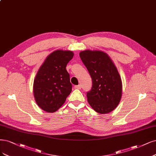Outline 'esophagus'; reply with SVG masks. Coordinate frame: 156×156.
Returning a JSON list of instances; mask_svg holds the SVG:
<instances>
[{"mask_svg":"<svg viewBox=\"0 0 156 156\" xmlns=\"http://www.w3.org/2000/svg\"><path fill=\"white\" fill-rule=\"evenodd\" d=\"M75 88H76V89H80L81 88V85L80 84H79V85H76V86H75Z\"/></svg>","mask_w":156,"mask_h":156,"instance_id":"esophagus-1","label":"esophagus"}]
</instances>
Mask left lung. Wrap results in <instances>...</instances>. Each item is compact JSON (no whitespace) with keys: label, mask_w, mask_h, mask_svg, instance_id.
<instances>
[{"label":"left lung","mask_w":156,"mask_h":156,"mask_svg":"<svg viewBox=\"0 0 156 156\" xmlns=\"http://www.w3.org/2000/svg\"><path fill=\"white\" fill-rule=\"evenodd\" d=\"M79 56L92 80L88 101L99 114H107L117 106L122 95V83L117 69L106 53L85 50Z\"/></svg>","instance_id":"left-lung-1"}]
</instances>
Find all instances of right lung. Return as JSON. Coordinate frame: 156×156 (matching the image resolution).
<instances>
[{"label": "right lung", "mask_w": 156, "mask_h": 156, "mask_svg": "<svg viewBox=\"0 0 156 156\" xmlns=\"http://www.w3.org/2000/svg\"><path fill=\"white\" fill-rule=\"evenodd\" d=\"M73 57L70 51L57 50L48 56L34 83L36 103L47 112L57 111L72 92V84L66 67Z\"/></svg>", "instance_id": "add662e5"}]
</instances>
